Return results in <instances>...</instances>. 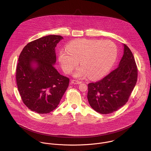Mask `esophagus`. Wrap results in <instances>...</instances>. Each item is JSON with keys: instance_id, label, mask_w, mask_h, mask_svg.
<instances>
[{"instance_id": "obj_1", "label": "esophagus", "mask_w": 151, "mask_h": 151, "mask_svg": "<svg viewBox=\"0 0 151 151\" xmlns=\"http://www.w3.org/2000/svg\"><path fill=\"white\" fill-rule=\"evenodd\" d=\"M71 83L72 84H81L82 82L81 81H77V80H71Z\"/></svg>"}]
</instances>
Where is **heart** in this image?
Instances as JSON below:
<instances>
[{
	"instance_id": "obj_1",
	"label": "heart",
	"mask_w": 151,
	"mask_h": 151,
	"mask_svg": "<svg viewBox=\"0 0 151 151\" xmlns=\"http://www.w3.org/2000/svg\"><path fill=\"white\" fill-rule=\"evenodd\" d=\"M117 55V47L111 41L81 39L70 43L67 50H62L59 60L65 73H71L80 60L81 67L76 71L74 77L83 78L89 76L92 79H98L109 71Z\"/></svg>"
}]
</instances>
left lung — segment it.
Returning a JSON list of instances; mask_svg holds the SVG:
<instances>
[{
  "instance_id": "obj_1",
  "label": "left lung",
  "mask_w": 151,
  "mask_h": 151,
  "mask_svg": "<svg viewBox=\"0 0 151 151\" xmlns=\"http://www.w3.org/2000/svg\"><path fill=\"white\" fill-rule=\"evenodd\" d=\"M124 53L118 67L101 80L88 84L87 98L93 110L109 114L128 101L137 81L138 71L129 47L123 44Z\"/></svg>"
}]
</instances>
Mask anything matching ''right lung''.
<instances>
[{
    "label": "right lung",
    "mask_w": 151,
    "mask_h": 151,
    "mask_svg": "<svg viewBox=\"0 0 151 151\" xmlns=\"http://www.w3.org/2000/svg\"><path fill=\"white\" fill-rule=\"evenodd\" d=\"M63 38L45 36L28 43L19 56L16 82L23 103L31 110L46 114L58 106L69 78L55 68V47Z\"/></svg>",
    "instance_id": "add662e5"
}]
</instances>
